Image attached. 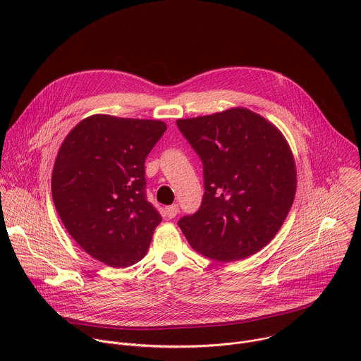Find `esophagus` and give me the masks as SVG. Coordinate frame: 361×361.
<instances>
[{"label":"esophagus","mask_w":361,"mask_h":361,"mask_svg":"<svg viewBox=\"0 0 361 361\" xmlns=\"http://www.w3.org/2000/svg\"><path fill=\"white\" fill-rule=\"evenodd\" d=\"M177 214H178V205H177V204L169 205V207L166 209V216H167V219H174Z\"/></svg>","instance_id":"esophagus-1"}]
</instances>
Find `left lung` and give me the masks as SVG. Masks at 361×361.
Returning a JSON list of instances; mask_svg holds the SVG:
<instances>
[{
	"label": "left lung",
	"mask_w": 361,
	"mask_h": 361,
	"mask_svg": "<svg viewBox=\"0 0 361 361\" xmlns=\"http://www.w3.org/2000/svg\"><path fill=\"white\" fill-rule=\"evenodd\" d=\"M204 169L201 207L178 226L190 245L231 263L266 247L281 228L295 195L291 148L269 120L244 107L177 120Z\"/></svg>",
	"instance_id": "1"
}]
</instances>
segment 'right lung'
Segmentation results:
<instances>
[{"mask_svg":"<svg viewBox=\"0 0 361 361\" xmlns=\"http://www.w3.org/2000/svg\"><path fill=\"white\" fill-rule=\"evenodd\" d=\"M160 120L94 114L64 138L51 177L57 213L75 243L110 267L147 254L161 216L145 198V159L166 133Z\"/></svg>","mask_w":361,"mask_h":361,"instance_id":"1","label":"right lung"}]
</instances>
